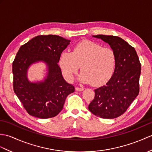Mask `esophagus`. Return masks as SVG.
I'll return each mask as SVG.
<instances>
[{"instance_id":"obj_1","label":"esophagus","mask_w":152,"mask_h":152,"mask_svg":"<svg viewBox=\"0 0 152 152\" xmlns=\"http://www.w3.org/2000/svg\"><path fill=\"white\" fill-rule=\"evenodd\" d=\"M76 90L77 91H82L84 89L83 87H76Z\"/></svg>"}]
</instances>
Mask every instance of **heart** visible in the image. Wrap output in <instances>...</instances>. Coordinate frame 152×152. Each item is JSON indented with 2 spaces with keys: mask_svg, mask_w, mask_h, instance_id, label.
<instances>
[{
  "mask_svg": "<svg viewBox=\"0 0 152 152\" xmlns=\"http://www.w3.org/2000/svg\"><path fill=\"white\" fill-rule=\"evenodd\" d=\"M59 66L67 80L80 68V80L94 86H100L111 78L116 65L114 50L89 40H83L73 47L72 51H63L59 56Z\"/></svg>",
  "mask_w": 152,
  "mask_h": 152,
  "instance_id": "b5f03b06",
  "label": "heart"
}]
</instances>
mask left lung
<instances>
[{"label": "left lung", "instance_id": "1", "mask_svg": "<svg viewBox=\"0 0 152 152\" xmlns=\"http://www.w3.org/2000/svg\"><path fill=\"white\" fill-rule=\"evenodd\" d=\"M107 43L114 50L116 65L105 86L94 90L89 110L102 118H115L124 114L139 93L141 65L135 49L122 38L105 35L93 36Z\"/></svg>", "mask_w": 152, "mask_h": 152}]
</instances>
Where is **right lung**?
I'll return each mask as SVG.
<instances>
[{
    "mask_svg": "<svg viewBox=\"0 0 152 152\" xmlns=\"http://www.w3.org/2000/svg\"><path fill=\"white\" fill-rule=\"evenodd\" d=\"M70 42L56 35H40L17 52L12 64L13 90L29 115L43 119L54 117L63 109L66 96L75 91V87L63 77L58 65L60 54ZM38 61L47 64V77L43 82L30 83L27 69Z\"/></svg>",
    "mask_w": 152,
    "mask_h": 152,
    "instance_id": "add662e5",
    "label": "right lung"
}]
</instances>
